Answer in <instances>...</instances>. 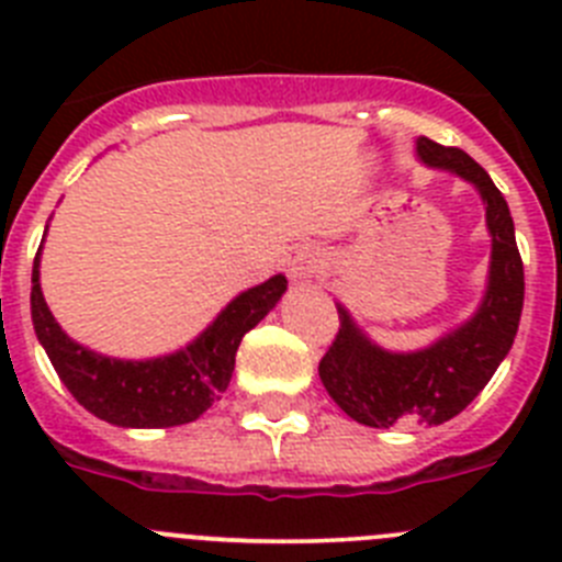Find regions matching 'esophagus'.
<instances>
[{
  "instance_id": "esophagus-1",
  "label": "esophagus",
  "mask_w": 562,
  "mask_h": 562,
  "mask_svg": "<svg viewBox=\"0 0 562 562\" xmlns=\"http://www.w3.org/2000/svg\"><path fill=\"white\" fill-rule=\"evenodd\" d=\"M321 250L312 245L292 247L290 256H286V272H290L292 281H310L321 272Z\"/></svg>"
}]
</instances>
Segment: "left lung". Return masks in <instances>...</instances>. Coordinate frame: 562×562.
<instances>
[{"label": "left lung", "instance_id": "obj_1", "mask_svg": "<svg viewBox=\"0 0 562 562\" xmlns=\"http://www.w3.org/2000/svg\"><path fill=\"white\" fill-rule=\"evenodd\" d=\"M416 157L479 191L490 233V270L473 315L416 351L382 349L337 301L340 329L317 366V374L331 400L369 428H430L459 416L509 355L524 310V261L504 193L461 148L416 137Z\"/></svg>", "mask_w": 562, "mask_h": 562}]
</instances>
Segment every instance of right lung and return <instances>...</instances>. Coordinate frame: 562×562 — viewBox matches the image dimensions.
Listing matches in <instances>:
<instances>
[{"label":"right lung","mask_w":562,"mask_h":562,"mask_svg":"<svg viewBox=\"0 0 562 562\" xmlns=\"http://www.w3.org/2000/svg\"><path fill=\"white\" fill-rule=\"evenodd\" d=\"M38 278L42 247L30 278V315L38 342L78 405L117 428H173L200 419L227 389L241 337L261 324L286 292V278L278 272L265 284L238 292L182 349L146 360H123L72 340L49 312Z\"/></svg>","instance_id":"obj_1"}]
</instances>
